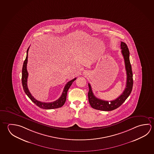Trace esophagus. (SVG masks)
Here are the masks:
<instances>
[{
  "label": "esophagus",
  "mask_w": 154,
  "mask_h": 154,
  "mask_svg": "<svg viewBox=\"0 0 154 154\" xmlns=\"http://www.w3.org/2000/svg\"><path fill=\"white\" fill-rule=\"evenodd\" d=\"M84 73H86V72H84Z\"/></svg>",
  "instance_id": "1"
}]
</instances>
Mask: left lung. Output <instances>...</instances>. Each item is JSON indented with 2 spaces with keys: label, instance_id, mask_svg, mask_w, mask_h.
I'll return each mask as SVG.
<instances>
[{
  "label": "left lung",
  "instance_id": "1",
  "mask_svg": "<svg viewBox=\"0 0 154 154\" xmlns=\"http://www.w3.org/2000/svg\"><path fill=\"white\" fill-rule=\"evenodd\" d=\"M121 49H122V54L124 57L125 70L127 71V83L126 87L124 89V91L116 100H111L110 102L100 100L94 96L91 86L90 84L89 85V92H88V99L90 104L92 108L96 110L102 111H112L119 107L121 105L127 100L132 91L133 86V78H132V71L131 65L130 62L129 54L128 48L127 44L121 42Z\"/></svg>",
  "mask_w": 154,
  "mask_h": 154
}]
</instances>
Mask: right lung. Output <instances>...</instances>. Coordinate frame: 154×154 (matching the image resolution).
I'll return each mask as SVG.
<instances>
[{"instance_id":"add662e5","label":"right lung","mask_w":154,"mask_h":154,"mask_svg":"<svg viewBox=\"0 0 154 154\" xmlns=\"http://www.w3.org/2000/svg\"><path fill=\"white\" fill-rule=\"evenodd\" d=\"M29 48H30V46L27 49V52H26V57L25 60L23 63V69H22V82L24 91L25 92V94H27V96L29 97L30 100H31L35 104V105H37L39 108L44 109H56V108L62 107L63 105L64 104L66 100V96H67L68 90L70 88V87L72 85L73 82L76 80V78H74L72 80L69 81L66 83L64 88L61 96L58 100H55L54 102L50 103L42 102L35 100V98L32 96V94H31L30 92L29 91V90L28 89L27 85L28 72H27L26 67H27V58H28V51H29Z\"/></svg>"}]
</instances>
